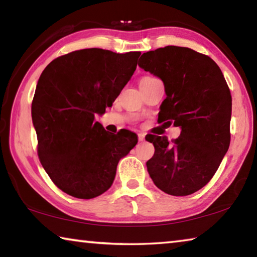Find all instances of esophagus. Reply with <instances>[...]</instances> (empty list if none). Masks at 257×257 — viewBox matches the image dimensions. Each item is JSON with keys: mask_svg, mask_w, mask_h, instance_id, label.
<instances>
[{"mask_svg": "<svg viewBox=\"0 0 257 257\" xmlns=\"http://www.w3.org/2000/svg\"><path fill=\"white\" fill-rule=\"evenodd\" d=\"M138 139L141 142H143V141H145V134L144 133H139L138 134Z\"/></svg>", "mask_w": 257, "mask_h": 257, "instance_id": "34e87169", "label": "esophagus"}]
</instances>
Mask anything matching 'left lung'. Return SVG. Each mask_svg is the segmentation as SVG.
Masks as SVG:
<instances>
[{
	"label": "left lung",
	"instance_id": "obj_1",
	"mask_svg": "<svg viewBox=\"0 0 257 257\" xmlns=\"http://www.w3.org/2000/svg\"><path fill=\"white\" fill-rule=\"evenodd\" d=\"M138 66L164 84L159 122L181 129L171 143L165 136H146L155 147L147 171L164 193L187 196L212 179L228 152L232 99L227 81L214 61L188 47L146 52Z\"/></svg>",
	"mask_w": 257,
	"mask_h": 257
}]
</instances>
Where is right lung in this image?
I'll return each mask as SVG.
<instances>
[{
    "label": "right lung",
    "instance_id": "add662e5",
    "mask_svg": "<svg viewBox=\"0 0 257 257\" xmlns=\"http://www.w3.org/2000/svg\"><path fill=\"white\" fill-rule=\"evenodd\" d=\"M139 55L85 49L53 60L42 72L32 103L38 156L64 193L99 196L112 186L119 161L136 146V134H108L96 116L119 96Z\"/></svg>",
    "mask_w": 257,
    "mask_h": 257
}]
</instances>
